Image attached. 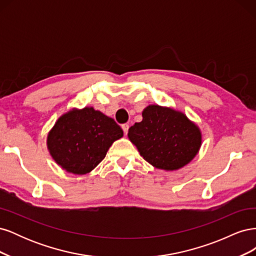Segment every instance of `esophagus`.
Here are the masks:
<instances>
[{
	"instance_id": "esophagus-1",
	"label": "esophagus",
	"mask_w": 256,
	"mask_h": 256,
	"mask_svg": "<svg viewBox=\"0 0 256 256\" xmlns=\"http://www.w3.org/2000/svg\"><path fill=\"white\" fill-rule=\"evenodd\" d=\"M122 131H124V134H128V129H129V125H128V124H124V125L122 126Z\"/></svg>"
}]
</instances>
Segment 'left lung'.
<instances>
[{
	"label": "left lung",
	"instance_id": "obj_1",
	"mask_svg": "<svg viewBox=\"0 0 256 256\" xmlns=\"http://www.w3.org/2000/svg\"><path fill=\"white\" fill-rule=\"evenodd\" d=\"M142 122L128 130L130 142L152 166L176 171L187 166L202 145V132L194 122L173 108L147 106Z\"/></svg>",
	"mask_w": 256,
	"mask_h": 256
}]
</instances>
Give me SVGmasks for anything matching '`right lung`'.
<instances>
[{
  "label": "right lung",
  "mask_w": 256,
  "mask_h": 256,
  "mask_svg": "<svg viewBox=\"0 0 256 256\" xmlns=\"http://www.w3.org/2000/svg\"><path fill=\"white\" fill-rule=\"evenodd\" d=\"M124 136L115 120L92 106L74 109L60 115L47 136L52 159L74 175L92 172L111 145Z\"/></svg>",
  "instance_id": "obj_1"
}]
</instances>
